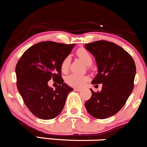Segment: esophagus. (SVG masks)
<instances>
[{
    "mask_svg": "<svg viewBox=\"0 0 147 147\" xmlns=\"http://www.w3.org/2000/svg\"><path fill=\"white\" fill-rule=\"evenodd\" d=\"M74 91H82V89H81V88H74Z\"/></svg>",
    "mask_w": 147,
    "mask_h": 147,
    "instance_id": "1",
    "label": "esophagus"
}]
</instances>
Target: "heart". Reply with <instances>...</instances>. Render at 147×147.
Here are the masks:
<instances>
[{
  "instance_id": "obj_1",
  "label": "heart",
  "mask_w": 147,
  "mask_h": 147,
  "mask_svg": "<svg viewBox=\"0 0 147 147\" xmlns=\"http://www.w3.org/2000/svg\"><path fill=\"white\" fill-rule=\"evenodd\" d=\"M77 56L86 65H90L92 63L91 54L85 48H80L77 50ZM69 67V58L66 57L62 61L61 64V70L63 72H67ZM89 80V77L85 75H77L72 73L65 77V81L67 85L75 88H81Z\"/></svg>"
}]
</instances>
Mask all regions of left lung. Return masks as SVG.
<instances>
[{
	"label": "left lung",
	"mask_w": 147,
	"mask_h": 147,
	"mask_svg": "<svg viewBox=\"0 0 147 147\" xmlns=\"http://www.w3.org/2000/svg\"><path fill=\"white\" fill-rule=\"evenodd\" d=\"M85 48L97 63L98 73L92 84H102V87L100 92L91 89V97L84 105L95 118H108L123 107L133 91L135 61L126 51L112 42L98 40L86 44Z\"/></svg>",
	"instance_id": "8db88e82"
}]
</instances>
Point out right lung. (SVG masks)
Listing matches in <instances>:
<instances>
[{
  "label": "right lung",
  "mask_w": 147,
  "mask_h": 147,
  "mask_svg": "<svg viewBox=\"0 0 147 147\" xmlns=\"http://www.w3.org/2000/svg\"><path fill=\"white\" fill-rule=\"evenodd\" d=\"M74 46L41 42L28 48L17 62V88L26 107L36 117L45 120L55 118L63 109L68 93L73 91L63 83L61 64ZM50 79L59 84L55 90L48 85Z\"/></svg>",
  "instance_id": "1"
}]
</instances>
